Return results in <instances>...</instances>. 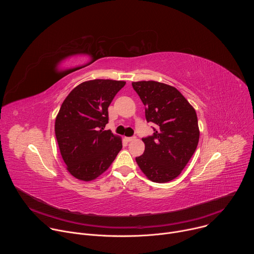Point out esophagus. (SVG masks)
I'll return each mask as SVG.
<instances>
[{"label":"esophagus","instance_id":"obj_1","mask_svg":"<svg viewBox=\"0 0 254 254\" xmlns=\"http://www.w3.org/2000/svg\"><path fill=\"white\" fill-rule=\"evenodd\" d=\"M133 139H135V136H127V137H126V140H127V141H131V140H133Z\"/></svg>","mask_w":254,"mask_h":254}]
</instances>
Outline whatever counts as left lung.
<instances>
[{"mask_svg": "<svg viewBox=\"0 0 254 254\" xmlns=\"http://www.w3.org/2000/svg\"><path fill=\"white\" fill-rule=\"evenodd\" d=\"M146 106V120L157 126L142 137L143 155L135 161L151 181L167 183L177 178L196 151L199 127L196 112L178 89L157 81L131 83Z\"/></svg>", "mask_w": 254, "mask_h": 254, "instance_id": "1", "label": "left lung"}]
</instances>
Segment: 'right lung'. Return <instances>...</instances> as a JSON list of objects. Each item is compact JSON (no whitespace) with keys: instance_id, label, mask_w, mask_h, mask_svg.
<instances>
[{"instance_id":"add662e5","label":"right lung","mask_w":254,"mask_h":254,"mask_svg":"<svg viewBox=\"0 0 254 254\" xmlns=\"http://www.w3.org/2000/svg\"><path fill=\"white\" fill-rule=\"evenodd\" d=\"M125 81L94 79L82 82L63 101L55 121V135L69 173L91 181L105 172L123 148L111 129L107 108Z\"/></svg>"}]
</instances>
